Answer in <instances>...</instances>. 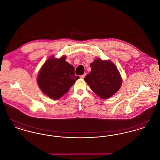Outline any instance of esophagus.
<instances>
[{
    "instance_id": "1",
    "label": "esophagus",
    "mask_w": 160,
    "mask_h": 160,
    "mask_svg": "<svg viewBox=\"0 0 160 160\" xmlns=\"http://www.w3.org/2000/svg\"><path fill=\"white\" fill-rule=\"evenodd\" d=\"M86 73H84V74H83L82 76H80V78H84V77L86 76Z\"/></svg>"
}]
</instances>
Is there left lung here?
<instances>
[{
  "instance_id": "obj_1",
  "label": "left lung",
  "mask_w": 160,
  "mask_h": 160,
  "mask_svg": "<svg viewBox=\"0 0 160 160\" xmlns=\"http://www.w3.org/2000/svg\"><path fill=\"white\" fill-rule=\"evenodd\" d=\"M90 65L91 71L84 80L99 98H109L119 90L122 77L112 61L97 58Z\"/></svg>"
}]
</instances>
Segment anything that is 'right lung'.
I'll use <instances>...</instances> for the list:
<instances>
[{
  "instance_id": "1",
  "label": "right lung",
  "mask_w": 160,
  "mask_h": 160,
  "mask_svg": "<svg viewBox=\"0 0 160 160\" xmlns=\"http://www.w3.org/2000/svg\"><path fill=\"white\" fill-rule=\"evenodd\" d=\"M67 56L50 57L40 69L37 83L42 92L50 98L58 100L68 91L80 77L75 76L74 68L65 61Z\"/></svg>"
}]
</instances>
